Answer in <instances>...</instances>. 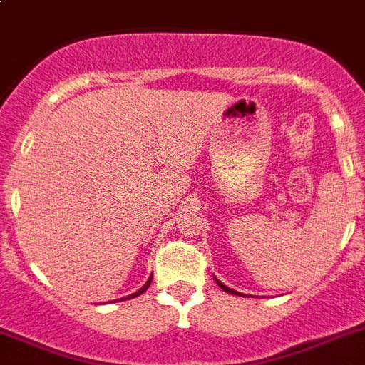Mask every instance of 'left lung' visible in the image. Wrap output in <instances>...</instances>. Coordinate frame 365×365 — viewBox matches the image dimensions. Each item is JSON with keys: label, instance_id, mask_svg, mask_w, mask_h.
I'll use <instances>...</instances> for the list:
<instances>
[{"label": "left lung", "instance_id": "obj_1", "mask_svg": "<svg viewBox=\"0 0 365 365\" xmlns=\"http://www.w3.org/2000/svg\"><path fill=\"white\" fill-rule=\"evenodd\" d=\"M215 282H216V284H218V285H220V287H222V289H223V291H225V293H231V294H240V293H238V291H232V289H229V287H227V285H223V284H222V282H220V280H216V278H215Z\"/></svg>", "mask_w": 365, "mask_h": 365}]
</instances>
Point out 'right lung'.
<instances>
[{
  "instance_id": "right-lung-1",
  "label": "right lung",
  "mask_w": 365,
  "mask_h": 365,
  "mask_svg": "<svg viewBox=\"0 0 365 365\" xmlns=\"http://www.w3.org/2000/svg\"><path fill=\"white\" fill-rule=\"evenodd\" d=\"M150 282H153V277H150V278H149V280H147V284H145V285H143V287H142V289H140V291H136V293H134V294H129V297H127V298H120V300H129V298H134V297H140V294H142V293H145L147 289H149ZM116 302H118V300H116Z\"/></svg>"
}]
</instances>
